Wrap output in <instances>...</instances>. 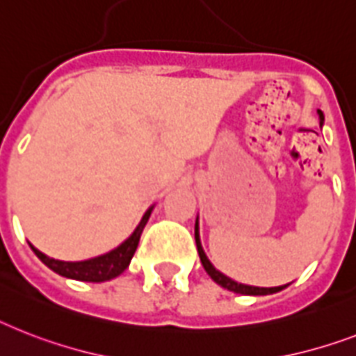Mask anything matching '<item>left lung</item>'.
Wrapping results in <instances>:
<instances>
[{"mask_svg":"<svg viewBox=\"0 0 356 356\" xmlns=\"http://www.w3.org/2000/svg\"><path fill=\"white\" fill-rule=\"evenodd\" d=\"M318 118H320V128L323 126V113L318 109ZM195 245H197V252H199V258H201V263H203L204 270L208 273V276L213 280V282L221 285V287L228 289V291H232V293H238V294H250V296H265V294H274V293H280L283 289L287 287V285H280V287H254V285H245V283H238L234 282L232 278H228L225 276L223 273H219L218 268L213 267L210 259L207 258V254L203 250V245H201V238H199V218L195 219Z\"/></svg>","mask_w":356,"mask_h":356,"instance_id":"obj_1","label":"left lung"}]
</instances>
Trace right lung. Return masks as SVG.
Here are the masks:
<instances>
[{
	"label": "right lung",
	"instance_id": "right-lung-1",
	"mask_svg": "<svg viewBox=\"0 0 356 356\" xmlns=\"http://www.w3.org/2000/svg\"><path fill=\"white\" fill-rule=\"evenodd\" d=\"M153 207H155V204H152V207L144 212L140 223L137 225V228L133 230V234L126 239V241H122L117 248H113L109 252L102 254V256H97V258L83 259V261H62V259L49 258V256H45L43 252H40L34 245H31V248H33V252L36 254L38 258L42 259L51 270H54V273L63 276V278L93 283L108 282V280L120 276V274L128 268L133 254H135V250H137L138 247V241H140V234H143L144 227H146L149 216H152Z\"/></svg>",
	"mask_w": 356,
	"mask_h": 356
}]
</instances>
